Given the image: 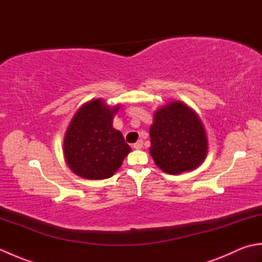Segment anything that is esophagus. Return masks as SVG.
I'll use <instances>...</instances> for the list:
<instances>
[{
  "label": "esophagus",
  "mask_w": 262,
  "mask_h": 262,
  "mask_svg": "<svg viewBox=\"0 0 262 262\" xmlns=\"http://www.w3.org/2000/svg\"><path fill=\"white\" fill-rule=\"evenodd\" d=\"M142 147H143V141H142V140L137 141V142L134 144V148H136V149L142 148Z\"/></svg>",
  "instance_id": "34e87169"
}]
</instances>
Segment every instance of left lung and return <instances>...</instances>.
<instances>
[{"instance_id": "8db88e82", "label": "left lung", "mask_w": 262, "mask_h": 262, "mask_svg": "<svg viewBox=\"0 0 262 262\" xmlns=\"http://www.w3.org/2000/svg\"><path fill=\"white\" fill-rule=\"evenodd\" d=\"M149 136V153L165 173L191 171L198 168L207 155L208 142L202 120L180 101H172L157 110Z\"/></svg>"}]
</instances>
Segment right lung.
I'll list each match as a JSON object with an SVG mask.
<instances>
[{"label":"right lung","mask_w":262,"mask_h":262,"mask_svg":"<svg viewBox=\"0 0 262 262\" xmlns=\"http://www.w3.org/2000/svg\"><path fill=\"white\" fill-rule=\"evenodd\" d=\"M119 107L111 108L96 99L76 111L64 137V158L75 174L90 180L108 179L120 168L132 148L113 127Z\"/></svg>","instance_id":"1"}]
</instances>
